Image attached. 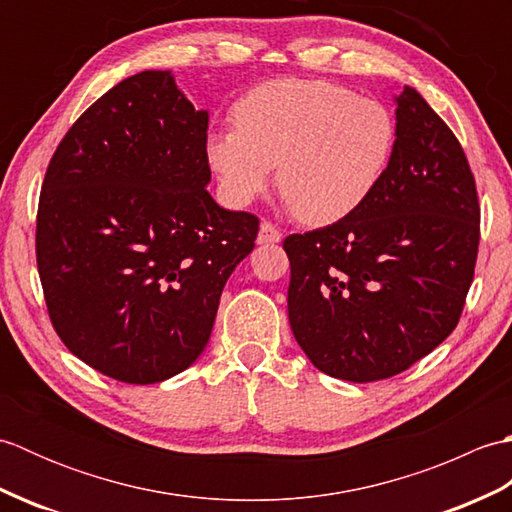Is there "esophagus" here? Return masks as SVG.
I'll return each instance as SVG.
<instances>
[{"label": "esophagus", "instance_id": "1", "mask_svg": "<svg viewBox=\"0 0 512 512\" xmlns=\"http://www.w3.org/2000/svg\"><path fill=\"white\" fill-rule=\"evenodd\" d=\"M281 242V231L273 222H262L259 226V235H257V244H277Z\"/></svg>", "mask_w": 512, "mask_h": 512}]
</instances>
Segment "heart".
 <instances>
[{
  "mask_svg": "<svg viewBox=\"0 0 512 512\" xmlns=\"http://www.w3.org/2000/svg\"><path fill=\"white\" fill-rule=\"evenodd\" d=\"M233 118L204 147L224 200L250 204L279 165V189L308 224H332L361 209L383 182L398 140L383 103L330 81L262 83L235 103Z\"/></svg>",
  "mask_w": 512,
  "mask_h": 512,
  "instance_id": "obj_1",
  "label": "heart"
}]
</instances>
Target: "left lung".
I'll return each mask as SVG.
<instances>
[{"instance_id": "left-lung-1", "label": "left lung", "mask_w": 512, "mask_h": 512, "mask_svg": "<svg viewBox=\"0 0 512 512\" xmlns=\"http://www.w3.org/2000/svg\"><path fill=\"white\" fill-rule=\"evenodd\" d=\"M398 140L369 200L284 239L292 334L323 374L405 372L460 321L480 246V202L460 140L422 96H396Z\"/></svg>"}]
</instances>
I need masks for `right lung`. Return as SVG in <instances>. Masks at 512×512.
Listing matches in <instances>:
<instances>
[{"mask_svg": "<svg viewBox=\"0 0 512 512\" xmlns=\"http://www.w3.org/2000/svg\"><path fill=\"white\" fill-rule=\"evenodd\" d=\"M209 112L169 70L92 103L50 158L37 268L54 332L85 365L129 385L184 372L209 343L226 279L259 220L206 184Z\"/></svg>", "mask_w": 512, "mask_h": 512, "instance_id": "add662e5", "label": "right lung"}]
</instances>
